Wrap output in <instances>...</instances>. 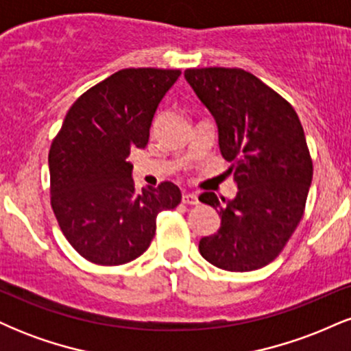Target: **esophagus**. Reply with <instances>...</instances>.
Listing matches in <instances>:
<instances>
[{
    "mask_svg": "<svg viewBox=\"0 0 351 351\" xmlns=\"http://www.w3.org/2000/svg\"><path fill=\"white\" fill-rule=\"evenodd\" d=\"M181 201L184 204H189V206H195V204H198V195L196 193H183Z\"/></svg>",
    "mask_w": 351,
    "mask_h": 351,
    "instance_id": "obj_1",
    "label": "esophagus"
}]
</instances>
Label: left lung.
Listing matches in <instances>:
<instances>
[{"mask_svg":"<svg viewBox=\"0 0 351 351\" xmlns=\"http://www.w3.org/2000/svg\"><path fill=\"white\" fill-rule=\"evenodd\" d=\"M184 79L215 117L221 155L237 184L234 199L199 196L221 217L199 252L224 271H256L279 256L304 216L313 167L299 115L247 71L186 69Z\"/></svg>","mask_w":351,"mask_h":351,"instance_id":"1","label":"left lung"}]
</instances>
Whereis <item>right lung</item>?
<instances>
[{"label": "right lung", "instance_id": "obj_1", "mask_svg": "<svg viewBox=\"0 0 351 351\" xmlns=\"http://www.w3.org/2000/svg\"><path fill=\"white\" fill-rule=\"evenodd\" d=\"M178 69H122L72 104L49 150L51 206L87 261L120 265L147 251L156 216L180 204L171 181L135 191L132 148H145L158 104Z\"/></svg>", "mask_w": 351, "mask_h": 351}]
</instances>
